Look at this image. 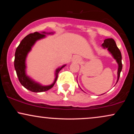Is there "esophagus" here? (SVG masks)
<instances>
[{"mask_svg": "<svg viewBox=\"0 0 134 134\" xmlns=\"http://www.w3.org/2000/svg\"><path fill=\"white\" fill-rule=\"evenodd\" d=\"M72 60L74 61V62H79L80 60H81V59H80L79 57H74L73 58H72Z\"/></svg>", "mask_w": 134, "mask_h": 134, "instance_id": "obj_1", "label": "esophagus"}]
</instances>
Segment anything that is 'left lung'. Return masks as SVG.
<instances>
[{"mask_svg":"<svg viewBox=\"0 0 134 134\" xmlns=\"http://www.w3.org/2000/svg\"><path fill=\"white\" fill-rule=\"evenodd\" d=\"M102 47L103 48H107L108 51L110 52V54H111L112 57L116 60V62H117L118 65L117 72V81H116V83H117L118 79H119L121 69H122L121 52L120 51L119 49H118V48L116 44V43H115V40L113 38H107V39L104 40V43L102 44Z\"/></svg>","mask_w":134,"mask_h":134,"instance_id":"obj_1","label":"left lung"}]
</instances>
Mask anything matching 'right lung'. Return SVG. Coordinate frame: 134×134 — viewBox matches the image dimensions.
Here are the masks:
<instances>
[{"label": "right lung", "instance_id": "add662e5", "mask_svg": "<svg viewBox=\"0 0 134 134\" xmlns=\"http://www.w3.org/2000/svg\"><path fill=\"white\" fill-rule=\"evenodd\" d=\"M54 33H47L43 31L41 33H38L35 32L34 33H31L30 35H27L22 41H21L18 48H16V52H15V59H14V67L16 71L17 76L18 77L19 82L21 84L27 89L32 92L35 93H41L46 91L49 90L53 87L54 84L56 82L57 79L58 78V74L60 71V70L66 65H62V67H58L56 69L55 73V80L50 85L43 86L40 84L33 79L29 77L26 74V60L27 54L31 50L32 47L34 44L36 43L38 40L43 39L46 37L45 35H53Z\"/></svg>", "mask_w": 134, "mask_h": 134}]
</instances>
